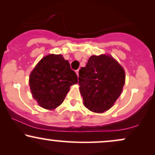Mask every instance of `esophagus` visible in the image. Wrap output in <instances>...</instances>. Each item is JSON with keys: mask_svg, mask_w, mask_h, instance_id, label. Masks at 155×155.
I'll return each mask as SVG.
<instances>
[{"mask_svg": "<svg viewBox=\"0 0 155 155\" xmlns=\"http://www.w3.org/2000/svg\"><path fill=\"white\" fill-rule=\"evenodd\" d=\"M79 69H77L76 71V74H77L78 76H79Z\"/></svg>", "mask_w": 155, "mask_h": 155, "instance_id": "obj_1", "label": "esophagus"}]
</instances>
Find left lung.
I'll return each instance as SVG.
<instances>
[{
    "instance_id": "obj_1",
    "label": "left lung",
    "mask_w": 155,
    "mask_h": 155,
    "mask_svg": "<svg viewBox=\"0 0 155 155\" xmlns=\"http://www.w3.org/2000/svg\"><path fill=\"white\" fill-rule=\"evenodd\" d=\"M84 104L89 110L103 113L114 105L125 84V71L111 56L92 55L79 72Z\"/></svg>"
}]
</instances>
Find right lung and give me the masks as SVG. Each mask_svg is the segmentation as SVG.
<instances>
[{
    "label": "right lung",
    "mask_w": 155,
    "mask_h": 155,
    "mask_svg": "<svg viewBox=\"0 0 155 155\" xmlns=\"http://www.w3.org/2000/svg\"><path fill=\"white\" fill-rule=\"evenodd\" d=\"M78 77L62 55L50 54L37 63L29 76L33 97L42 107L53 110L63 102Z\"/></svg>",
    "instance_id": "obj_1"
}]
</instances>
